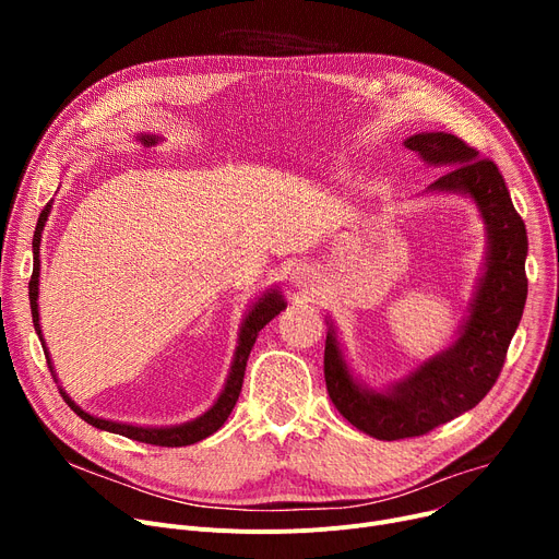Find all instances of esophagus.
<instances>
[{
	"label": "esophagus",
	"instance_id": "34e87169",
	"mask_svg": "<svg viewBox=\"0 0 559 559\" xmlns=\"http://www.w3.org/2000/svg\"><path fill=\"white\" fill-rule=\"evenodd\" d=\"M289 283L299 289H312L317 285V272L312 267H308V264H301V267L292 272Z\"/></svg>",
	"mask_w": 559,
	"mask_h": 559
}]
</instances>
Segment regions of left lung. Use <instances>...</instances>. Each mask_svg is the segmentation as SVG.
Segmentation results:
<instances>
[{"mask_svg":"<svg viewBox=\"0 0 559 559\" xmlns=\"http://www.w3.org/2000/svg\"><path fill=\"white\" fill-rule=\"evenodd\" d=\"M426 165L449 167L426 194H460L472 199L487 230L483 274L468 314L451 346L419 362L385 390H373L350 369L326 319L324 376L340 415L358 430L394 442L419 437L476 407L503 369L508 346L527 297L525 224L514 211L501 171L453 133L432 131L403 142Z\"/></svg>","mask_w":559,"mask_h":559,"instance_id":"obj_1","label":"left lung"}]
</instances>
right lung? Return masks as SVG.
<instances>
[{"mask_svg":"<svg viewBox=\"0 0 559 559\" xmlns=\"http://www.w3.org/2000/svg\"><path fill=\"white\" fill-rule=\"evenodd\" d=\"M135 140H140L144 146H152V144H158L163 138L154 135V133H138ZM49 213H51V201L45 205V211L40 213L38 224H36V233H34V274H32V281H28V301H32L34 329H36V333L40 337L43 348H45V358H47L49 371L56 378V371H53V365H51V358H49V350H47V344H45V337H43L40 312H38L40 240H43V228H45V222H47ZM285 308H287V304H285L283 295L278 292V287L264 289L262 295L249 306V310L245 312V319H242L240 333H238V346H235V354H233V362H230V369H228V376H226V383H224L217 401L209 409H205L203 415H199L192 421L176 424V426H135V424H124V421H112V419H104V417H95L91 413H85L83 407H79L68 396V392L61 385H58V390H61L66 403L74 409V413L83 421H87V424L99 428V430H108V432H115V435H124L129 439H135V442L156 444V447H190V444H197V442H201V439L217 432L224 426V421L228 419V415L233 413V407H235V403H238V396L242 392L245 369H247V360H249L251 348L255 344V337Z\"/></svg>","mask_w":559,"mask_h":559,"instance_id":"obj_1","label":"right lung"}]
</instances>
